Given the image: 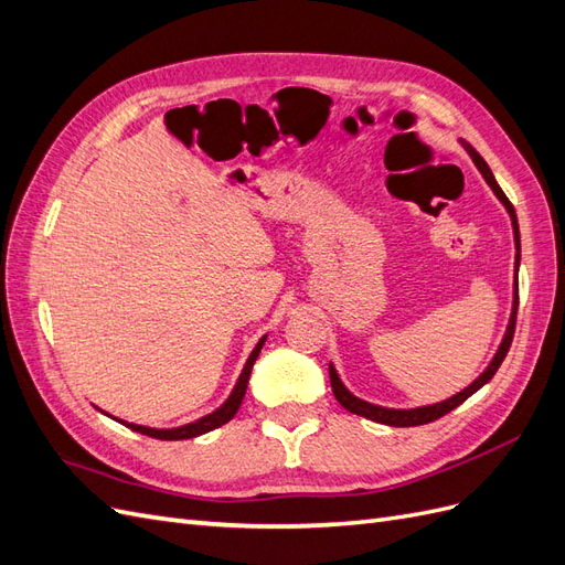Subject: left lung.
Here are the masks:
<instances>
[{
    "mask_svg": "<svg viewBox=\"0 0 565 565\" xmlns=\"http://www.w3.org/2000/svg\"><path fill=\"white\" fill-rule=\"evenodd\" d=\"M461 146H465V150L469 152V158H471V160H473V164L478 167V172L483 174L486 183L492 188V193L498 195V200L504 204V210H507V212H509V216H511V228H514V245H516L514 270H516V276H519V264H521V235H519V221H516L514 204L509 202V198L504 195V191H502V188L498 185V181H494V177H492V172H490L488 162H486L481 156H478L476 148H473L471 143H467V141H461ZM516 311H519V278L514 280V306H511L509 324H507V332H504V337H502V344H500L498 353L492 355L490 365H488L481 374H478V380H473L465 391L455 393V396H452V398H448V401H440V403H434V405H422V407H407V409H396V407H382V405H374V403H367V401H363V398L353 396V393L344 386V382L339 380V374H337L334 365L330 363V384H332L334 398H337L341 405H344V407L349 409V413H353V415H361V417L372 419V422H377V424H386V426H419V424H429V422H434V419H438V417H443V415H448L450 409H455L457 405L465 403L469 396H473V393H476L478 388L486 386V384L494 377V372L500 370L502 361H504L507 353H509L511 339H514V330H516Z\"/></svg>",
    "mask_w": 565,
    "mask_h": 565,
    "instance_id": "8db88e82",
    "label": "left lung"
}]
</instances>
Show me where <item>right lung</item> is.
Wrapping results in <instances>:
<instances>
[{
	"instance_id": "1",
	"label": "right lung",
	"mask_w": 565,
	"mask_h": 565,
	"mask_svg": "<svg viewBox=\"0 0 565 565\" xmlns=\"http://www.w3.org/2000/svg\"><path fill=\"white\" fill-rule=\"evenodd\" d=\"M264 341H266V334H264L259 341H256V347H254V351L249 353L247 363H245V367H243V372H241V377H237V382H235V386H233V391H231V396L226 398L224 405L216 407L214 413L204 415V417H200V419H195V422H191V424L177 426V429H150V426L131 424V422H125V419H117V422L129 426L131 431H139V434H143V436L158 438V440H185V438H195V436H202V434H207V431H212V429H218L221 424L231 422V419L235 417V413H237V407L243 405L245 391H247V382H249V374H252V367H254V363H256V358H259V353H262Z\"/></svg>"
}]
</instances>
